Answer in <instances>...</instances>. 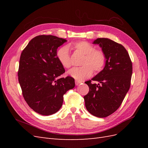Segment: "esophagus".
Returning <instances> with one entry per match:
<instances>
[{"label":"esophagus","instance_id":"esophagus-1","mask_svg":"<svg viewBox=\"0 0 148 148\" xmlns=\"http://www.w3.org/2000/svg\"><path fill=\"white\" fill-rule=\"evenodd\" d=\"M82 83V82L78 81V80H76V81H75V84L77 85V86H78V85H79V84H81Z\"/></svg>","mask_w":148,"mask_h":148}]
</instances>
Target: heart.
Segmentation results:
<instances>
[{"label":"heart","mask_w":148,"mask_h":148,"mask_svg":"<svg viewBox=\"0 0 148 148\" xmlns=\"http://www.w3.org/2000/svg\"><path fill=\"white\" fill-rule=\"evenodd\" d=\"M70 46L85 56L82 62L83 66L75 67L68 71L67 73L70 77L82 81L91 77L93 73V69L96 71H99L103 69L106 56L101 50L95 49V46L86 41L75 42ZM57 58L65 68H70L72 65L69 47L63 46L58 49Z\"/></svg>","instance_id":"1"}]
</instances>
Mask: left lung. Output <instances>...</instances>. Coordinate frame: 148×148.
<instances>
[{
	"instance_id": "1",
	"label": "left lung",
	"mask_w": 148,
	"mask_h": 148,
	"mask_svg": "<svg viewBox=\"0 0 148 148\" xmlns=\"http://www.w3.org/2000/svg\"><path fill=\"white\" fill-rule=\"evenodd\" d=\"M92 44H99L106 56L105 66L91 80L85 83L89 88L84 96L85 106L97 117H108L117 110L128 92L132 75V63L125 48L108 38H97Z\"/></svg>"
}]
</instances>
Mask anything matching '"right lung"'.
I'll use <instances>...</instances> for the list:
<instances>
[{
    "mask_svg": "<svg viewBox=\"0 0 148 148\" xmlns=\"http://www.w3.org/2000/svg\"><path fill=\"white\" fill-rule=\"evenodd\" d=\"M67 41L52 35L32 39L22 51L18 71L24 99L34 112L42 115L56 113L63 104L64 95L75 86L57 58V49Z\"/></svg>",
    "mask_w": 148,
    "mask_h": 148,
    "instance_id": "right-lung-1",
    "label": "right lung"
}]
</instances>
